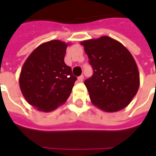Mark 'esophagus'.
<instances>
[{
  "mask_svg": "<svg viewBox=\"0 0 156 156\" xmlns=\"http://www.w3.org/2000/svg\"><path fill=\"white\" fill-rule=\"evenodd\" d=\"M78 81L80 82V83L83 81V75H81V76H79V77H78Z\"/></svg>",
  "mask_w": 156,
  "mask_h": 156,
  "instance_id": "1",
  "label": "esophagus"
}]
</instances>
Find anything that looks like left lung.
<instances>
[{
    "instance_id": "1",
    "label": "left lung",
    "mask_w": 156,
    "mask_h": 156,
    "mask_svg": "<svg viewBox=\"0 0 156 156\" xmlns=\"http://www.w3.org/2000/svg\"><path fill=\"white\" fill-rule=\"evenodd\" d=\"M94 69L84 81L93 105L108 113L129 105L140 87V73L129 51L119 41L104 36L80 42Z\"/></svg>"
}]
</instances>
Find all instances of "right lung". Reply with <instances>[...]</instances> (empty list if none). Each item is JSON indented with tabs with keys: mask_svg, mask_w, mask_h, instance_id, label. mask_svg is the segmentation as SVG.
Segmentation results:
<instances>
[{
	"mask_svg": "<svg viewBox=\"0 0 156 156\" xmlns=\"http://www.w3.org/2000/svg\"><path fill=\"white\" fill-rule=\"evenodd\" d=\"M69 43L51 40L32 51L22 66L19 84L29 105L39 111L55 110L71 94L77 78L65 64Z\"/></svg>",
	"mask_w": 156,
	"mask_h": 156,
	"instance_id": "right-lung-1",
	"label": "right lung"
}]
</instances>
